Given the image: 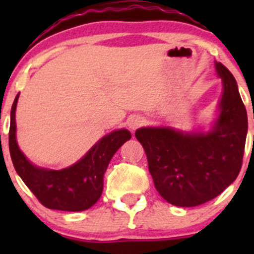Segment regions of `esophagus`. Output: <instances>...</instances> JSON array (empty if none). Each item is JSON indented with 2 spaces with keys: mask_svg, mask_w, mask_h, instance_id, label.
Masks as SVG:
<instances>
[{
  "mask_svg": "<svg viewBox=\"0 0 254 254\" xmlns=\"http://www.w3.org/2000/svg\"><path fill=\"white\" fill-rule=\"evenodd\" d=\"M143 118L140 117V115H134V117L129 118L127 120V127H130V130H136L137 127H140L143 124Z\"/></svg>",
  "mask_w": 254,
  "mask_h": 254,
  "instance_id": "1",
  "label": "esophagus"
}]
</instances>
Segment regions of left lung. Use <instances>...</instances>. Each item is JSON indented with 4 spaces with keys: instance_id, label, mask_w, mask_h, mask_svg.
Segmentation results:
<instances>
[{
    "instance_id": "8db88e82",
    "label": "left lung",
    "mask_w": 254,
    "mask_h": 254,
    "mask_svg": "<svg viewBox=\"0 0 254 254\" xmlns=\"http://www.w3.org/2000/svg\"><path fill=\"white\" fill-rule=\"evenodd\" d=\"M215 68L222 94L209 130L146 127L135 131L156 189L172 205L191 207L216 198L241 171L247 112L232 73L220 63H215Z\"/></svg>"
}]
</instances>
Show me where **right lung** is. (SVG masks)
Segmentation results:
<instances>
[{
  "label": "right lung",
  "instance_id": "add662e5",
  "mask_svg": "<svg viewBox=\"0 0 254 254\" xmlns=\"http://www.w3.org/2000/svg\"><path fill=\"white\" fill-rule=\"evenodd\" d=\"M19 93L11 109L9 152L18 176L44 206L63 211H83L98 201L103 191L107 167L120 146L130 140L127 129L113 130L98 140L70 167L49 170L30 162L18 146L16 109Z\"/></svg>",
  "mask_w": 254,
  "mask_h": 254
}]
</instances>
